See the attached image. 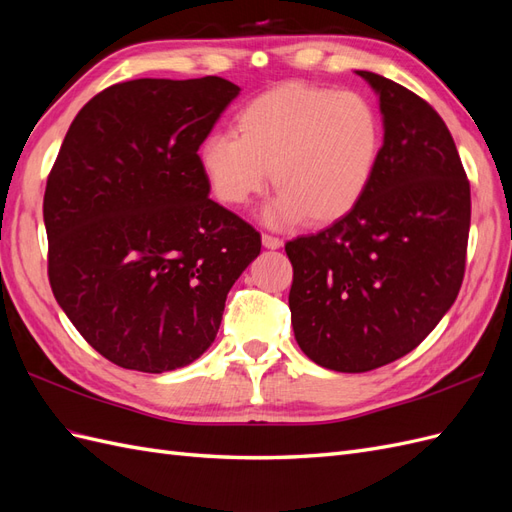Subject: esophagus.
I'll return each mask as SVG.
<instances>
[{"mask_svg":"<svg viewBox=\"0 0 512 512\" xmlns=\"http://www.w3.org/2000/svg\"><path fill=\"white\" fill-rule=\"evenodd\" d=\"M262 245L269 247V250H277V247L282 245V239H277L273 235H267V232H262Z\"/></svg>","mask_w":512,"mask_h":512,"instance_id":"1","label":"esophagus"}]
</instances>
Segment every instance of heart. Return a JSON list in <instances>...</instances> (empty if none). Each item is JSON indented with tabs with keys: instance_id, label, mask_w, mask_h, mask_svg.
<instances>
[{
	"instance_id": "b5f03b06",
	"label": "heart",
	"mask_w": 512,
	"mask_h": 512,
	"mask_svg": "<svg viewBox=\"0 0 512 512\" xmlns=\"http://www.w3.org/2000/svg\"><path fill=\"white\" fill-rule=\"evenodd\" d=\"M235 132L207 136L198 166L209 192L241 207L265 190L269 224L327 226L361 203L382 149V121L365 96L305 83L273 87L247 102Z\"/></svg>"
}]
</instances>
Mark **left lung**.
<instances>
[{
	"mask_svg": "<svg viewBox=\"0 0 512 512\" xmlns=\"http://www.w3.org/2000/svg\"><path fill=\"white\" fill-rule=\"evenodd\" d=\"M376 89L384 143L361 203L286 243L299 348L344 374L393 363L457 299L470 235V181L442 117L414 91L359 70Z\"/></svg>",
	"mask_w": 512,
	"mask_h": 512,
	"instance_id": "1",
	"label": "left lung"
}]
</instances>
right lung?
<instances>
[{"label":"right lung","instance_id":"add662e5","mask_svg":"<svg viewBox=\"0 0 512 512\" xmlns=\"http://www.w3.org/2000/svg\"><path fill=\"white\" fill-rule=\"evenodd\" d=\"M239 87L136 79L91 98L46 179L49 282L85 342L123 367L190 365L218 335L260 232L213 203L203 145Z\"/></svg>","mask_w":512,"mask_h":512}]
</instances>
